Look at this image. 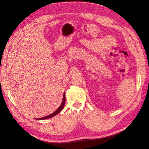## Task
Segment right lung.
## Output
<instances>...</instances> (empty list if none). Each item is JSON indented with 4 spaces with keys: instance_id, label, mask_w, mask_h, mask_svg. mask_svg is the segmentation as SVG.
I'll return each instance as SVG.
<instances>
[{
    "instance_id": "obj_1",
    "label": "right lung",
    "mask_w": 149,
    "mask_h": 149,
    "mask_svg": "<svg viewBox=\"0 0 149 149\" xmlns=\"http://www.w3.org/2000/svg\"><path fill=\"white\" fill-rule=\"evenodd\" d=\"M65 93H64V94H63V102H62L61 105H60V106L58 107V109H57V110L56 111L54 112L53 113L50 114V115H48V116H45V117H43V118H38V120H44V119L49 118H51V117H52V116H54L58 115V114L63 109V107H64V106H65Z\"/></svg>"
}]
</instances>
